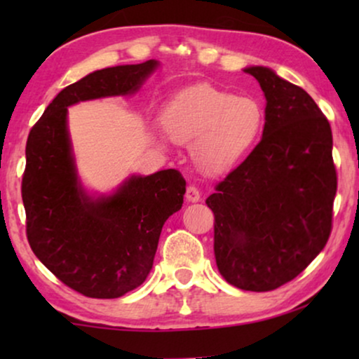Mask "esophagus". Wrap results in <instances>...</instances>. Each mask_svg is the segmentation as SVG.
<instances>
[{"label":"esophagus","instance_id":"esophagus-1","mask_svg":"<svg viewBox=\"0 0 359 359\" xmlns=\"http://www.w3.org/2000/svg\"><path fill=\"white\" fill-rule=\"evenodd\" d=\"M186 199L189 201V203H198L201 199V193H199V188L194 184H189L188 188H186Z\"/></svg>","mask_w":359,"mask_h":359}]
</instances>
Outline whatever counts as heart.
I'll list each match as a JSON object with an SVG mask.
<instances>
[{"label": "heart", "instance_id": "1", "mask_svg": "<svg viewBox=\"0 0 359 359\" xmlns=\"http://www.w3.org/2000/svg\"><path fill=\"white\" fill-rule=\"evenodd\" d=\"M264 111L253 96L209 85L180 93L163 114V129L175 142H194L196 158L209 171L233 166L257 142Z\"/></svg>", "mask_w": 359, "mask_h": 359}]
</instances>
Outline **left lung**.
<instances>
[{
	"mask_svg": "<svg viewBox=\"0 0 359 359\" xmlns=\"http://www.w3.org/2000/svg\"><path fill=\"white\" fill-rule=\"evenodd\" d=\"M245 72L266 97L263 137L205 204L219 273L243 291L266 292L299 276L327 245L337 168L316 101L269 68Z\"/></svg>",
	"mask_w": 359,
	"mask_h": 359,
	"instance_id": "obj_1",
	"label": "left lung"
}]
</instances>
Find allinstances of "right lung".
<instances>
[{
	"instance_id": "right-lung-1",
	"label": "right lung",
	"mask_w": 359,
	"mask_h": 359,
	"mask_svg": "<svg viewBox=\"0 0 359 359\" xmlns=\"http://www.w3.org/2000/svg\"><path fill=\"white\" fill-rule=\"evenodd\" d=\"M155 60L104 68L67 86L29 132L21 194L32 252L73 291L116 299L149 276L166 219L183 205L178 170L132 176L109 198L91 201L78 184L67 132V107L129 95L155 70Z\"/></svg>"
}]
</instances>
